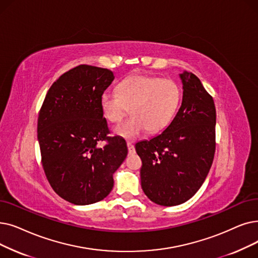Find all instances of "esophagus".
I'll return each mask as SVG.
<instances>
[{
	"label": "esophagus",
	"mask_w": 258,
	"mask_h": 258,
	"mask_svg": "<svg viewBox=\"0 0 258 258\" xmlns=\"http://www.w3.org/2000/svg\"><path fill=\"white\" fill-rule=\"evenodd\" d=\"M126 144H127L128 153H130V154H134V153H135V147H134L133 141H132V140H127V141H126Z\"/></svg>",
	"instance_id": "esophagus-1"
}]
</instances>
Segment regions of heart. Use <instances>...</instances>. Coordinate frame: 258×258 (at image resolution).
Segmentation results:
<instances>
[{
	"label": "heart",
	"mask_w": 258,
	"mask_h": 258,
	"mask_svg": "<svg viewBox=\"0 0 258 258\" xmlns=\"http://www.w3.org/2000/svg\"><path fill=\"white\" fill-rule=\"evenodd\" d=\"M182 92L172 79L132 76L121 81L117 92H106L100 99L102 114L110 123H118L130 111L132 116L115 132L126 138L136 137L145 128L155 133L172 121L181 102Z\"/></svg>",
	"instance_id": "1"
}]
</instances>
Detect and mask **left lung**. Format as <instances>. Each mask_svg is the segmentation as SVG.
Here are the masks:
<instances>
[{"instance_id":"1","label":"left lung","mask_w":258,"mask_h":258,"mask_svg":"<svg viewBox=\"0 0 258 258\" xmlns=\"http://www.w3.org/2000/svg\"><path fill=\"white\" fill-rule=\"evenodd\" d=\"M182 104L158 136L136 144L141 186L153 203L172 207L192 198L205 182L216 148L214 100L198 78L180 75Z\"/></svg>"}]
</instances>
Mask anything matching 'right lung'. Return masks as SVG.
I'll use <instances>...</instances> for the list:
<instances>
[{
  "mask_svg": "<svg viewBox=\"0 0 258 258\" xmlns=\"http://www.w3.org/2000/svg\"><path fill=\"white\" fill-rule=\"evenodd\" d=\"M111 71L82 64L53 82L38 118L44 173L53 191L78 206L104 199L127 155L124 139L108 137L100 99L114 81ZM102 141L103 148L97 147Z\"/></svg>",
  "mask_w": 258,
  "mask_h": 258,
  "instance_id": "obj_1",
  "label": "right lung"
}]
</instances>
